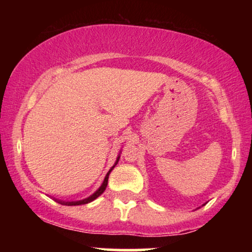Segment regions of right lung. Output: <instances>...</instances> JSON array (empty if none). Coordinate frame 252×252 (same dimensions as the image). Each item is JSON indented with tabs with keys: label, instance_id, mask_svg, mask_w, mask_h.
<instances>
[{
	"label": "right lung",
	"instance_id": "add662e5",
	"mask_svg": "<svg viewBox=\"0 0 252 252\" xmlns=\"http://www.w3.org/2000/svg\"><path fill=\"white\" fill-rule=\"evenodd\" d=\"M118 160H120V156H118V158H117V161H116V163H115V164H117ZM114 167H115V166H114ZM114 167H112V168L110 169L109 172H108V174H106L105 179H104V181H103L102 186H100L99 189H98L96 190V192L94 193V194H92V195H90L89 198H86V199H83V200H79V201H67V202H65V201H62V200H58V202H60V204H63V205H67V206H76V205H84V204H88V202H91V201H94V199H97L98 196H99V195L102 194V193L104 192V190H105L106 186H108V179H109V174H110V172H111V170L114 169Z\"/></svg>",
	"mask_w": 252,
	"mask_h": 252
}]
</instances>
